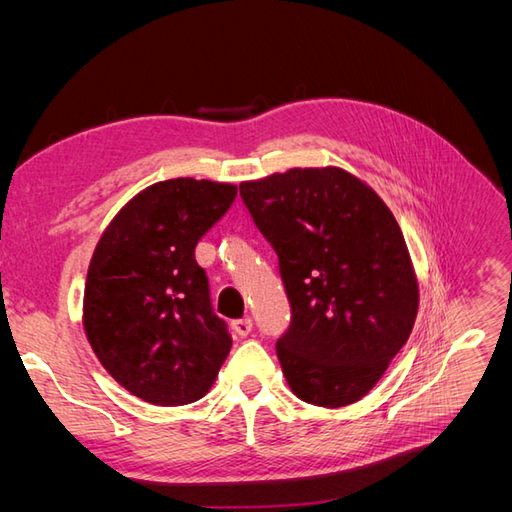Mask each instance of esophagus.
<instances>
[{
	"instance_id": "34e87169",
	"label": "esophagus",
	"mask_w": 512,
	"mask_h": 512,
	"mask_svg": "<svg viewBox=\"0 0 512 512\" xmlns=\"http://www.w3.org/2000/svg\"><path fill=\"white\" fill-rule=\"evenodd\" d=\"M232 329H235V333L239 337H247V335L252 333V329H254V322H252V318H241V320L232 322Z\"/></svg>"
}]
</instances>
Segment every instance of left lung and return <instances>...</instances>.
Returning a JSON list of instances; mask_svg holds the SVG:
<instances>
[{
	"instance_id": "8db88e82",
	"label": "left lung",
	"mask_w": 512,
	"mask_h": 512,
	"mask_svg": "<svg viewBox=\"0 0 512 512\" xmlns=\"http://www.w3.org/2000/svg\"><path fill=\"white\" fill-rule=\"evenodd\" d=\"M280 258L292 324L277 359L292 393L342 408L363 399L408 342L418 280L395 215L339 166L290 168L239 185Z\"/></svg>"
}]
</instances>
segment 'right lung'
<instances>
[{
  "label": "right lung",
  "mask_w": 512,
  "mask_h": 512,
  "mask_svg": "<svg viewBox=\"0 0 512 512\" xmlns=\"http://www.w3.org/2000/svg\"><path fill=\"white\" fill-rule=\"evenodd\" d=\"M237 196V185L179 177L132 196L89 262L83 327L98 361L153 406L205 397L232 339L213 314L194 247Z\"/></svg>",
  "instance_id": "right-lung-1"
}]
</instances>
